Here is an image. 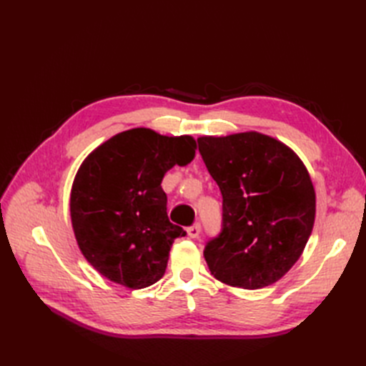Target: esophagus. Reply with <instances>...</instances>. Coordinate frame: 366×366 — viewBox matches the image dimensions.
I'll list each match as a JSON object with an SVG mask.
<instances>
[{"mask_svg":"<svg viewBox=\"0 0 366 366\" xmlns=\"http://www.w3.org/2000/svg\"><path fill=\"white\" fill-rule=\"evenodd\" d=\"M200 232H202L200 223H195L194 226L187 227V235H189L191 238H198V235H200Z\"/></svg>","mask_w":366,"mask_h":366,"instance_id":"esophagus-1","label":"esophagus"}]
</instances>
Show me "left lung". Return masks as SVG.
I'll use <instances>...</instances> for the list:
<instances>
[{
    "mask_svg": "<svg viewBox=\"0 0 366 366\" xmlns=\"http://www.w3.org/2000/svg\"><path fill=\"white\" fill-rule=\"evenodd\" d=\"M198 149L223 195V230L204 259L215 278L258 290L301 258L316 218V192L304 162L258 131L200 136Z\"/></svg>",
    "mask_w": 366,
    "mask_h": 366,
    "instance_id": "1",
    "label": "left lung"
}]
</instances>
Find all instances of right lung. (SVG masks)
Wrapping results in <instances>:
<instances>
[{
    "instance_id": "right-lung-1",
    "label": "right lung",
    "mask_w": 366,
    "mask_h": 366,
    "mask_svg": "<svg viewBox=\"0 0 366 366\" xmlns=\"http://www.w3.org/2000/svg\"><path fill=\"white\" fill-rule=\"evenodd\" d=\"M192 136L151 128L122 131L77 169L70 217L85 259L112 282L140 290L163 278L175 238L186 232L166 214L164 174L195 157Z\"/></svg>"
}]
</instances>
